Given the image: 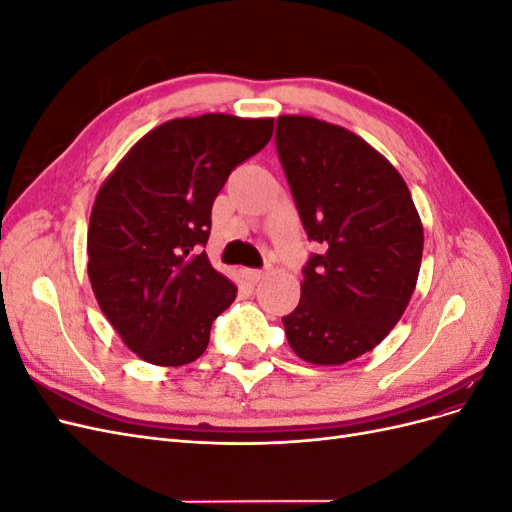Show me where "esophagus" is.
<instances>
[{"label":"esophagus","mask_w":512,"mask_h":512,"mask_svg":"<svg viewBox=\"0 0 512 512\" xmlns=\"http://www.w3.org/2000/svg\"><path fill=\"white\" fill-rule=\"evenodd\" d=\"M241 273L250 284H258L260 280H265V275H267V271H262V269H243Z\"/></svg>","instance_id":"esophagus-1"}]
</instances>
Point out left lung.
I'll return each instance as SVG.
<instances>
[{
    "mask_svg": "<svg viewBox=\"0 0 512 512\" xmlns=\"http://www.w3.org/2000/svg\"><path fill=\"white\" fill-rule=\"evenodd\" d=\"M275 147L309 241L301 301L282 318L290 348L342 365L376 348L406 312L423 226L406 181L361 136L314 117H277Z\"/></svg>",
    "mask_w": 512,
    "mask_h": 512,
    "instance_id": "8db88e82",
    "label": "left lung"
}]
</instances>
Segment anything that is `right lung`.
I'll return each mask as SVG.
<instances>
[{
    "instance_id": "obj_1",
    "label": "right lung",
    "mask_w": 512,
    "mask_h": 512,
    "mask_svg": "<svg viewBox=\"0 0 512 512\" xmlns=\"http://www.w3.org/2000/svg\"><path fill=\"white\" fill-rule=\"evenodd\" d=\"M273 119L222 113L166 121L104 181L87 230L98 305L143 361L179 367L207 350L237 288L203 247L228 175L271 141Z\"/></svg>"
}]
</instances>
